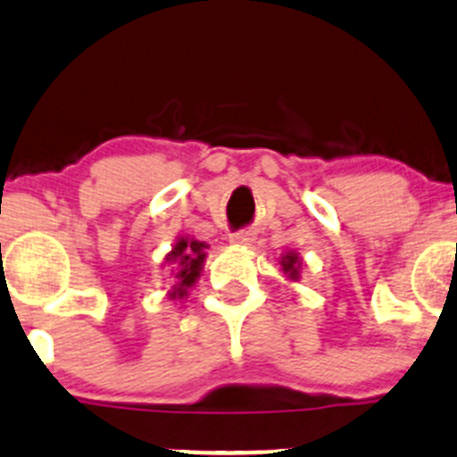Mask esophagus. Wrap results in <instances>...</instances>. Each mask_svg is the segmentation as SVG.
Returning a JSON list of instances; mask_svg holds the SVG:
<instances>
[{
  "label": "esophagus",
  "mask_w": 457,
  "mask_h": 457,
  "mask_svg": "<svg viewBox=\"0 0 457 457\" xmlns=\"http://www.w3.org/2000/svg\"><path fill=\"white\" fill-rule=\"evenodd\" d=\"M229 241H232L234 245H250V243L254 241V234H252L250 229H238V232H234L232 237H229Z\"/></svg>",
  "instance_id": "34e87169"
}]
</instances>
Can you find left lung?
<instances>
[{
    "mask_svg": "<svg viewBox=\"0 0 457 457\" xmlns=\"http://www.w3.org/2000/svg\"><path fill=\"white\" fill-rule=\"evenodd\" d=\"M281 265H283V272L287 274L290 278H299V256L292 254V252H287L286 256L281 259Z\"/></svg>",
    "mask_w": 457,
    "mask_h": 457,
    "instance_id": "left-lung-1",
    "label": "left lung"
}]
</instances>
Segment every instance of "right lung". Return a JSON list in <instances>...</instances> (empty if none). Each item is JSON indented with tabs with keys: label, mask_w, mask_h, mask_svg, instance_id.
<instances>
[{
	"label": "right lung",
	"mask_w": 457,
	"mask_h": 457,
	"mask_svg": "<svg viewBox=\"0 0 457 457\" xmlns=\"http://www.w3.org/2000/svg\"><path fill=\"white\" fill-rule=\"evenodd\" d=\"M205 243L201 241H189V238H180L174 245L171 254L167 256V261H174V278L176 287L171 290V299H183L187 295V287H192L196 283L198 274H201L203 261H205Z\"/></svg>",
	"instance_id": "1"
}]
</instances>
